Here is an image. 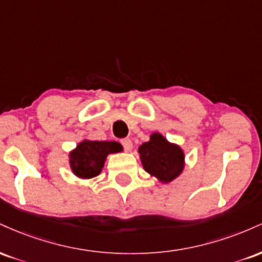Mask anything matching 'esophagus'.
<instances>
[{
	"instance_id": "obj_1",
	"label": "esophagus",
	"mask_w": 262,
	"mask_h": 262,
	"mask_svg": "<svg viewBox=\"0 0 262 262\" xmlns=\"http://www.w3.org/2000/svg\"><path fill=\"white\" fill-rule=\"evenodd\" d=\"M121 144L123 145V148H124L125 151H130L132 148H133V143H132V140L129 139V138H124V139H122Z\"/></svg>"
}]
</instances>
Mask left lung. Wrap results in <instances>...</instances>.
Returning <instances> with one entry per match:
<instances>
[{
    "mask_svg": "<svg viewBox=\"0 0 262 262\" xmlns=\"http://www.w3.org/2000/svg\"><path fill=\"white\" fill-rule=\"evenodd\" d=\"M139 152L146 172L162 182L172 181L183 169L182 150L170 144L161 134H152L149 141L139 146Z\"/></svg>",
    "mask_w": 262,
    "mask_h": 262,
    "instance_id": "1",
    "label": "left lung"
}]
</instances>
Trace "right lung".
<instances>
[{
    "label": "right lung",
    "instance_id": "obj_1",
    "mask_svg": "<svg viewBox=\"0 0 262 262\" xmlns=\"http://www.w3.org/2000/svg\"><path fill=\"white\" fill-rule=\"evenodd\" d=\"M121 150L117 141L83 140L70 154L71 169L81 179H92L100 175L107 155Z\"/></svg>",
    "mask_w": 262,
    "mask_h": 262
}]
</instances>
